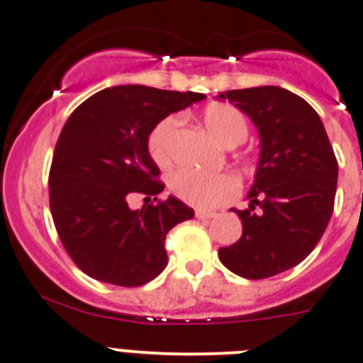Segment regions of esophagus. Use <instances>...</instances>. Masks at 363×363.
Instances as JSON below:
<instances>
[{
    "mask_svg": "<svg viewBox=\"0 0 363 363\" xmlns=\"http://www.w3.org/2000/svg\"><path fill=\"white\" fill-rule=\"evenodd\" d=\"M195 216H197L199 220H211V218H215L216 213L215 211H206V209H197V211H195Z\"/></svg>",
    "mask_w": 363,
    "mask_h": 363,
    "instance_id": "obj_1",
    "label": "esophagus"
}]
</instances>
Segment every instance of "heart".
Wrapping results in <instances>:
<instances>
[{
    "label": "heart",
    "mask_w": 363,
    "mask_h": 363,
    "mask_svg": "<svg viewBox=\"0 0 363 363\" xmlns=\"http://www.w3.org/2000/svg\"><path fill=\"white\" fill-rule=\"evenodd\" d=\"M202 121L213 140L222 147H238L249 134L245 116L229 104H211L202 113ZM177 127V118L159 121L148 135V152L157 164L170 161V141ZM172 191L181 201L197 208H218L238 195L240 184L229 174L206 175L191 170H179L170 179Z\"/></svg>",
    "instance_id": "heart-1"
}]
</instances>
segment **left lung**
<instances>
[{
  "instance_id": "8db88e82",
  "label": "left lung",
  "mask_w": 363,
  "mask_h": 363,
  "mask_svg": "<svg viewBox=\"0 0 363 363\" xmlns=\"http://www.w3.org/2000/svg\"><path fill=\"white\" fill-rule=\"evenodd\" d=\"M259 132V161L249 208L233 209L242 238L218 258L247 279H265L299 265L323 238L337 193L338 164L319 114L277 86L220 93Z\"/></svg>"
}]
</instances>
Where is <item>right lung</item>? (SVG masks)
Masks as SVG:
<instances>
[{
  "mask_svg": "<svg viewBox=\"0 0 363 363\" xmlns=\"http://www.w3.org/2000/svg\"><path fill=\"white\" fill-rule=\"evenodd\" d=\"M147 86H114L67 118L50 168V209L64 249L87 276L141 286L168 263L164 240L193 209L175 197L130 209L134 193L164 189L148 152L152 128L168 114L204 100Z\"/></svg>",
  "mask_w": 363,
  "mask_h": 363,
  "instance_id": "right-lung-1",
  "label": "right lung"
}]
</instances>
